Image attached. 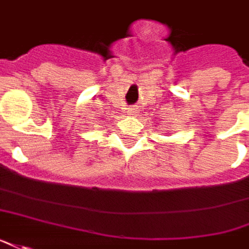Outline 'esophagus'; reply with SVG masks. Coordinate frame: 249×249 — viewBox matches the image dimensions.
<instances>
[{
    "instance_id": "obj_1",
    "label": "esophagus",
    "mask_w": 249,
    "mask_h": 249,
    "mask_svg": "<svg viewBox=\"0 0 249 249\" xmlns=\"http://www.w3.org/2000/svg\"><path fill=\"white\" fill-rule=\"evenodd\" d=\"M128 114L130 115H134L135 112H137V108H134V107H131V108H128V111H127Z\"/></svg>"
}]
</instances>
